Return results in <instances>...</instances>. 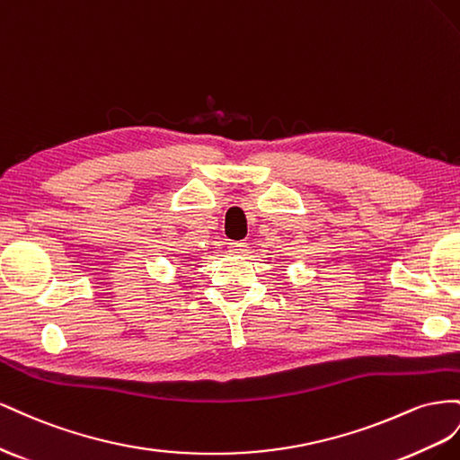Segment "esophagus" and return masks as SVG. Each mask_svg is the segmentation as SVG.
<instances>
[{
	"instance_id": "1",
	"label": "esophagus",
	"mask_w": 460,
	"mask_h": 460,
	"mask_svg": "<svg viewBox=\"0 0 460 460\" xmlns=\"http://www.w3.org/2000/svg\"><path fill=\"white\" fill-rule=\"evenodd\" d=\"M229 251L233 254H244L248 252V243H229Z\"/></svg>"
}]
</instances>
